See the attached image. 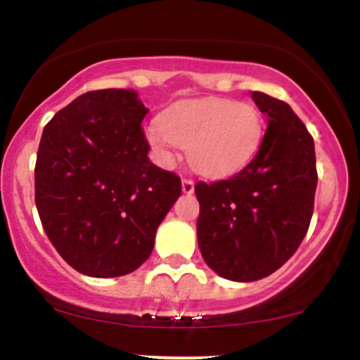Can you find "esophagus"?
<instances>
[{"label":"esophagus","instance_id":"esophagus-1","mask_svg":"<svg viewBox=\"0 0 360 360\" xmlns=\"http://www.w3.org/2000/svg\"><path fill=\"white\" fill-rule=\"evenodd\" d=\"M193 190H195L193 179H190V177H184V179H183V191H184V193L190 195V193H193Z\"/></svg>","mask_w":360,"mask_h":360}]
</instances>
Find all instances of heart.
Wrapping results in <instances>:
<instances>
[{
	"label": "heart",
	"instance_id": "1",
	"mask_svg": "<svg viewBox=\"0 0 360 360\" xmlns=\"http://www.w3.org/2000/svg\"><path fill=\"white\" fill-rule=\"evenodd\" d=\"M263 116L252 104L228 99L186 101L148 127V139L165 157L174 146L202 176L224 177L256 157L263 141Z\"/></svg>",
	"mask_w": 360,
	"mask_h": 360
}]
</instances>
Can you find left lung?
Instances as JSON below:
<instances>
[{"label": "left lung", "mask_w": 360, "mask_h": 360, "mask_svg": "<svg viewBox=\"0 0 360 360\" xmlns=\"http://www.w3.org/2000/svg\"><path fill=\"white\" fill-rule=\"evenodd\" d=\"M268 116L254 157L228 179L195 186L198 248L228 281L268 277L300 248L314 214L317 167L314 137L288 103L252 92Z\"/></svg>", "instance_id": "8db88e82"}]
</instances>
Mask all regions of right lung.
Wrapping results in <instances>:
<instances>
[{"mask_svg": "<svg viewBox=\"0 0 360 360\" xmlns=\"http://www.w3.org/2000/svg\"><path fill=\"white\" fill-rule=\"evenodd\" d=\"M134 90H92L43 129L34 200L46 237L89 277H122L150 257L181 179L153 165Z\"/></svg>", "mask_w": 360, "mask_h": 360, "instance_id": "add662e5", "label": "right lung"}]
</instances>
